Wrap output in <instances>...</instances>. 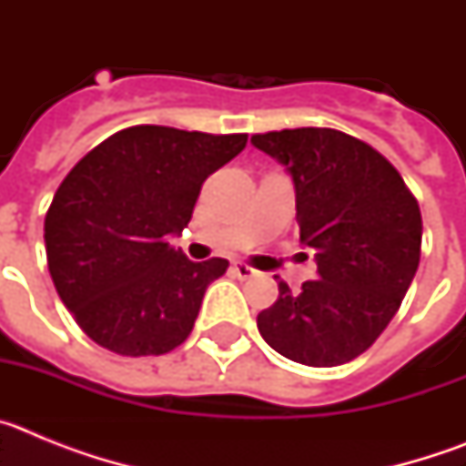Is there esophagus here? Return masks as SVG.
Instances as JSON below:
<instances>
[{
	"label": "esophagus",
	"mask_w": 466,
	"mask_h": 466,
	"mask_svg": "<svg viewBox=\"0 0 466 466\" xmlns=\"http://www.w3.org/2000/svg\"><path fill=\"white\" fill-rule=\"evenodd\" d=\"M230 270H233V275H236L238 279H252L258 275V270H254L252 266H247V263H242V261L233 263V266H230Z\"/></svg>",
	"instance_id": "34e87169"
}]
</instances>
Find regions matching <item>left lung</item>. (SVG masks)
<instances>
[{
    "instance_id": "8db88e82",
    "label": "left lung",
    "mask_w": 466,
    "mask_h": 466,
    "mask_svg": "<svg viewBox=\"0 0 466 466\" xmlns=\"http://www.w3.org/2000/svg\"><path fill=\"white\" fill-rule=\"evenodd\" d=\"M252 144L294 179L300 242L317 261V279L299 294L279 279L278 300L258 312V331L299 364L352 361L392 322L413 282L418 200L385 156L333 127L252 135Z\"/></svg>"
}]
</instances>
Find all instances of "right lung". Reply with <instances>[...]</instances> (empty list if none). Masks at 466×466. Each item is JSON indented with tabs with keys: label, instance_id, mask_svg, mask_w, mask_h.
<instances>
[{
	"label": "right lung",
	"instance_id": "obj_1",
	"mask_svg": "<svg viewBox=\"0 0 466 466\" xmlns=\"http://www.w3.org/2000/svg\"><path fill=\"white\" fill-rule=\"evenodd\" d=\"M245 144V133L133 126L69 170L44 240L57 296L88 339L123 357L166 355L188 339L228 261H188L167 240L188 226L205 179Z\"/></svg>",
	"mask_w": 466,
	"mask_h": 466
}]
</instances>
